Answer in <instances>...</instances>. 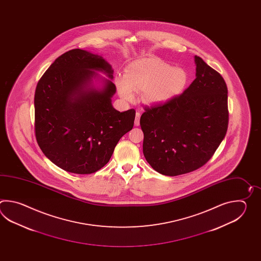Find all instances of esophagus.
<instances>
[{
    "label": "esophagus",
    "mask_w": 261,
    "mask_h": 261,
    "mask_svg": "<svg viewBox=\"0 0 261 261\" xmlns=\"http://www.w3.org/2000/svg\"><path fill=\"white\" fill-rule=\"evenodd\" d=\"M140 117H141V113L137 112V113H136V116H135V121H134L135 126H139V125H140Z\"/></svg>",
    "instance_id": "obj_1"
}]
</instances>
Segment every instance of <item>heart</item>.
<instances>
[{"mask_svg": "<svg viewBox=\"0 0 261 261\" xmlns=\"http://www.w3.org/2000/svg\"><path fill=\"white\" fill-rule=\"evenodd\" d=\"M188 73L180 67H172L159 58H144L129 63L124 77L117 76L116 85L119 95L133 100L134 92L143 91V99L148 105H162L183 90Z\"/></svg>", "mask_w": 261, "mask_h": 261, "instance_id": "obj_1", "label": "heart"}]
</instances>
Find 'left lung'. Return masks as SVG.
Listing matches in <instances>:
<instances>
[{
	"label": "left lung",
	"mask_w": 261,
	"mask_h": 261,
	"mask_svg": "<svg viewBox=\"0 0 261 261\" xmlns=\"http://www.w3.org/2000/svg\"><path fill=\"white\" fill-rule=\"evenodd\" d=\"M196 78L179 96L145 107L140 119L146 161L163 175L203 166L227 133V88L224 78L195 56Z\"/></svg>",
	"instance_id": "obj_1"
}]
</instances>
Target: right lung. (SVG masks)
Masks as SVG:
<instances>
[{
    "mask_svg": "<svg viewBox=\"0 0 261 261\" xmlns=\"http://www.w3.org/2000/svg\"><path fill=\"white\" fill-rule=\"evenodd\" d=\"M97 71L110 78L101 79ZM114 70L98 54L72 49L41 77L34 95L35 136L44 155L66 172L89 174L110 161L118 141L133 127L135 110L112 106ZM102 79L101 88L94 86Z\"/></svg>",
    "mask_w": 261,
    "mask_h": 261,
    "instance_id": "1",
    "label": "right lung"
}]
</instances>
